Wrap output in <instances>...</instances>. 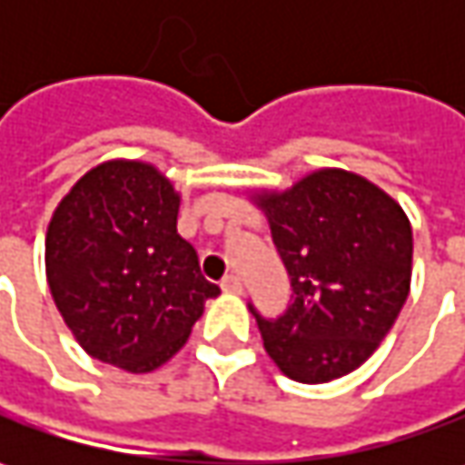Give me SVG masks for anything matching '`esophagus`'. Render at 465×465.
I'll use <instances>...</instances> for the list:
<instances>
[{"instance_id":"esophagus-1","label":"esophagus","mask_w":465,"mask_h":465,"mask_svg":"<svg viewBox=\"0 0 465 465\" xmlns=\"http://www.w3.org/2000/svg\"><path fill=\"white\" fill-rule=\"evenodd\" d=\"M220 287H223V292H230V295H241L242 292V282L235 274H227V277L220 282Z\"/></svg>"}]
</instances>
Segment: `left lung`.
Segmentation results:
<instances>
[{
	"instance_id": "left-lung-1",
	"label": "left lung",
	"mask_w": 465,
	"mask_h": 465,
	"mask_svg": "<svg viewBox=\"0 0 465 465\" xmlns=\"http://www.w3.org/2000/svg\"><path fill=\"white\" fill-rule=\"evenodd\" d=\"M248 199L263 212L295 290L282 318L256 315L266 354L308 385L365 365L411 290L414 238L401 204L341 168L311 170Z\"/></svg>"
}]
</instances>
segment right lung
<instances>
[{
  "mask_svg": "<svg viewBox=\"0 0 465 465\" xmlns=\"http://www.w3.org/2000/svg\"><path fill=\"white\" fill-rule=\"evenodd\" d=\"M181 193L147 160L87 170L45 230V282L66 329L93 360L153 372L183 347L220 287L178 230Z\"/></svg>",
  "mask_w": 465,
  "mask_h": 465,
  "instance_id": "add662e5",
  "label": "right lung"
}]
</instances>
